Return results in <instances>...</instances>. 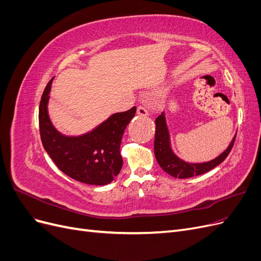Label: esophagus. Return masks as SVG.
I'll use <instances>...</instances> for the list:
<instances>
[{"label":"esophagus","mask_w":261,"mask_h":261,"mask_svg":"<svg viewBox=\"0 0 261 261\" xmlns=\"http://www.w3.org/2000/svg\"><path fill=\"white\" fill-rule=\"evenodd\" d=\"M137 113L139 116H148L149 115V111L146 106L144 105H140L138 108H137Z\"/></svg>","instance_id":"34e87169"}]
</instances>
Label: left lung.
<instances>
[{"mask_svg":"<svg viewBox=\"0 0 261 261\" xmlns=\"http://www.w3.org/2000/svg\"><path fill=\"white\" fill-rule=\"evenodd\" d=\"M235 137L232 143L227 147L224 152L221 153L216 159L204 163H188L185 162L172 151L170 145V134L168 130L167 122H165V115L161 113L155 118V137H154V155L160 167L168 174L178 177L188 178L197 175H201L217 165L222 163L234 146Z\"/></svg>","mask_w":261,"mask_h":261,"instance_id":"8db88e82","label":"left lung"}]
</instances>
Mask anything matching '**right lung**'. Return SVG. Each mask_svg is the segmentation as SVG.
I'll return each mask as SVG.
<instances>
[{"instance_id":"add662e5","label":"right lung","mask_w":261,"mask_h":261,"mask_svg":"<svg viewBox=\"0 0 261 261\" xmlns=\"http://www.w3.org/2000/svg\"><path fill=\"white\" fill-rule=\"evenodd\" d=\"M52 80L46 85L39 106V129L43 148L55 165L69 177L89 185H107L123 167L120 147L123 134L136 107L115 113L98 127L77 137L62 135L48 114Z\"/></svg>"}]
</instances>
